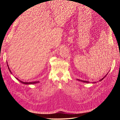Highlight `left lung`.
I'll use <instances>...</instances> for the list:
<instances>
[{
	"mask_svg": "<svg viewBox=\"0 0 120 120\" xmlns=\"http://www.w3.org/2000/svg\"><path fill=\"white\" fill-rule=\"evenodd\" d=\"M108 75V74H107V75H105L104 77H103V78H102V79H100V80H99V81H100V82H101V81H102V80H103V79H104V78H105V77H106V75ZM77 79V80H78V81H81V82H86V83H89V82H88V81H82V80H80V79ZM93 83H96V82H93Z\"/></svg>",
	"mask_w": 120,
	"mask_h": 120,
	"instance_id": "obj_1",
	"label": "left lung"
}]
</instances>
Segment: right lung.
<instances>
[{
    "label": "right lung",
    "mask_w": 120,
    "mask_h": 120,
    "mask_svg": "<svg viewBox=\"0 0 120 120\" xmlns=\"http://www.w3.org/2000/svg\"><path fill=\"white\" fill-rule=\"evenodd\" d=\"M7 64H8V70H9V71L11 72V74H12V72H11V71H10V68H9L8 65V62H7ZM15 78L17 79L18 81H19L20 82L22 83H23V84H25V85L34 84V83H38V82H39V81H35V82H22V81H21L19 80V79H18V78Z\"/></svg>",
    "instance_id": "obj_1"
}]
</instances>
